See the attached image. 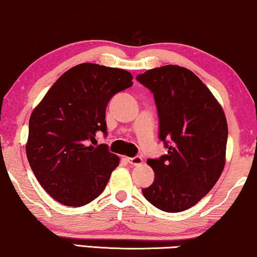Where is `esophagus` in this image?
Returning <instances> with one entry per match:
<instances>
[{
    "label": "esophagus",
    "mask_w": 257,
    "mask_h": 257,
    "mask_svg": "<svg viewBox=\"0 0 257 257\" xmlns=\"http://www.w3.org/2000/svg\"><path fill=\"white\" fill-rule=\"evenodd\" d=\"M126 160H127L128 164L135 165V166H137V165H142L143 164L142 157H139V156H136L133 158H126Z\"/></svg>",
    "instance_id": "esophagus-1"
}]
</instances>
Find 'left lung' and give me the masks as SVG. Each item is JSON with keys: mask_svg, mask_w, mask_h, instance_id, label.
<instances>
[{"mask_svg": "<svg viewBox=\"0 0 257 257\" xmlns=\"http://www.w3.org/2000/svg\"><path fill=\"white\" fill-rule=\"evenodd\" d=\"M137 80L153 93L159 139L168 150L147 164L154 181L145 199L164 212L191 208L214 187L226 163L228 126L224 112L208 87L191 70L165 65Z\"/></svg>", "mask_w": 257, "mask_h": 257, "instance_id": "8db88e82", "label": "left lung"}]
</instances>
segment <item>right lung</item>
Returning a JSON list of instances; mask_svg holds the SVG:
<instances>
[{"label":"right lung","mask_w":257,"mask_h":257,"mask_svg":"<svg viewBox=\"0 0 257 257\" xmlns=\"http://www.w3.org/2000/svg\"><path fill=\"white\" fill-rule=\"evenodd\" d=\"M126 70L83 63L63 73L35 107L29 120L27 157L35 177L56 201L80 207L106 187L119 158L107 145L105 111L115 93L128 89Z\"/></svg>","instance_id":"add662e5"}]
</instances>
